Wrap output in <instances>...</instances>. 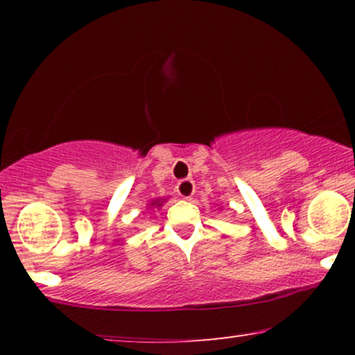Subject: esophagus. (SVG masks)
I'll return each instance as SVG.
<instances>
[{
  "instance_id": "obj_1",
  "label": "esophagus",
  "mask_w": 355,
  "mask_h": 355,
  "mask_svg": "<svg viewBox=\"0 0 355 355\" xmlns=\"http://www.w3.org/2000/svg\"><path fill=\"white\" fill-rule=\"evenodd\" d=\"M178 193L181 196L182 198H186V200H189V198H192L193 192H196V184H193L192 179H182V181L178 182Z\"/></svg>"
}]
</instances>
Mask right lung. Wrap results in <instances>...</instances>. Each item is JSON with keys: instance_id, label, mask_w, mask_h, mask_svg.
Masks as SVG:
<instances>
[{"instance_id": "right-lung-1", "label": "right lung", "mask_w": 355, "mask_h": 355, "mask_svg": "<svg viewBox=\"0 0 355 355\" xmlns=\"http://www.w3.org/2000/svg\"><path fill=\"white\" fill-rule=\"evenodd\" d=\"M163 202L164 200H162V198H157V200H153L152 203H150V207H162Z\"/></svg>"}]
</instances>
